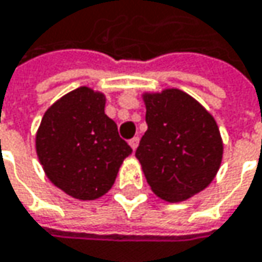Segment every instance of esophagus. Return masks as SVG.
I'll list each match as a JSON object with an SVG mask.
<instances>
[{
	"label": "esophagus",
	"mask_w": 262,
	"mask_h": 262,
	"mask_svg": "<svg viewBox=\"0 0 262 262\" xmlns=\"http://www.w3.org/2000/svg\"><path fill=\"white\" fill-rule=\"evenodd\" d=\"M129 144H130V147L133 148V150H136V148H138V145H139V138H138V136L132 138L130 141H129Z\"/></svg>",
	"instance_id": "obj_1"
}]
</instances>
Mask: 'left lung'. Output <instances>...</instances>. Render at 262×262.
<instances>
[{"mask_svg": "<svg viewBox=\"0 0 262 262\" xmlns=\"http://www.w3.org/2000/svg\"><path fill=\"white\" fill-rule=\"evenodd\" d=\"M142 99L148 129L135 156L159 198L186 201L204 190L221 168L224 142L216 120L177 88L144 93Z\"/></svg>", "mask_w": 262, "mask_h": 262, "instance_id": "8db88e82", "label": "left lung"}]
</instances>
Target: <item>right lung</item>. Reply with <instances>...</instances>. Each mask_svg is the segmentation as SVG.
<instances>
[{"instance_id":"obj_1","label":"right lung","mask_w":262,"mask_h":262,"mask_svg":"<svg viewBox=\"0 0 262 262\" xmlns=\"http://www.w3.org/2000/svg\"><path fill=\"white\" fill-rule=\"evenodd\" d=\"M106 97L79 86L45 112L36 151L46 177L67 195L93 201L112 187L130 145L105 114Z\"/></svg>"}]
</instances>
